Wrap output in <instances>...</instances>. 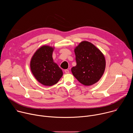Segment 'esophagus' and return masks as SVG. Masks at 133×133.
Here are the masks:
<instances>
[{
	"label": "esophagus",
	"mask_w": 133,
	"mask_h": 133,
	"mask_svg": "<svg viewBox=\"0 0 133 133\" xmlns=\"http://www.w3.org/2000/svg\"><path fill=\"white\" fill-rule=\"evenodd\" d=\"M64 71H65V72L66 74H69V70H68V69H65V70H64Z\"/></svg>",
	"instance_id": "esophagus-1"
}]
</instances>
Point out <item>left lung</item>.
Segmentation results:
<instances>
[{"label":"left lung","instance_id":"8db88e82","mask_svg":"<svg viewBox=\"0 0 133 133\" xmlns=\"http://www.w3.org/2000/svg\"><path fill=\"white\" fill-rule=\"evenodd\" d=\"M74 51L77 64L71 69L74 77L85 86L97 83L105 69L106 62L103 53L86 41L81 42Z\"/></svg>","mask_w":133,"mask_h":133}]
</instances>
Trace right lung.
Wrapping results in <instances>:
<instances>
[{"label":"right lung","mask_w":133,"mask_h":133,"mask_svg":"<svg viewBox=\"0 0 133 133\" xmlns=\"http://www.w3.org/2000/svg\"><path fill=\"white\" fill-rule=\"evenodd\" d=\"M54 48L43 46L38 49L31 59L30 69L36 79L45 86L57 83L63 76L62 70L52 57Z\"/></svg>","instance_id":"obj_1"}]
</instances>
